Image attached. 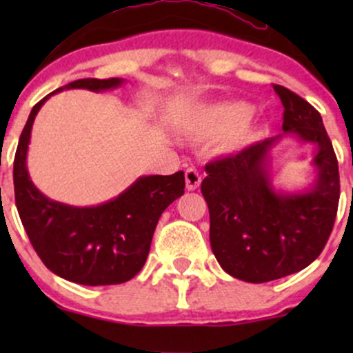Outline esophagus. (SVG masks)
<instances>
[{"instance_id": "obj_1", "label": "esophagus", "mask_w": 353, "mask_h": 353, "mask_svg": "<svg viewBox=\"0 0 353 353\" xmlns=\"http://www.w3.org/2000/svg\"><path fill=\"white\" fill-rule=\"evenodd\" d=\"M201 174L194 168L185 171V188H188V190H196L201 185Z\"/></svg>"}]
</instances>
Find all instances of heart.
Listing matches in <instances>:
<instances>
[{"label":"heart","instance_id":"1","mask_svg":"<svg viewBox=\"0 0 353 353\" xmlns=\"http://www.w3.org/2000/svg\"><path fill=\"white\" fill-rule=\"evenodd\" d=\"M252 108L245 103H217L204 108L192 124V134L217 137L229 132L228 148L242 149L262 134L261 124L249 119Z\"/></svg>","mask_w":353,"mask_h":353}]
</instances>
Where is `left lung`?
Wrapping results in <instances>:
<instances>
[{"label": "left lung", "instance_id": "obj_1", "mask_svg": "<svg viewBox=\"0 0 353 353\" xmlns=\"http://www.w3.org/2000/svg\"><path fill=\"white\" fill-rule=\"evenodd\" d=\"M283 106L282 134L205 165L201 190L209 208L210 247L229 275L262 283L305 269L334 228L339 164L322 116L305 99L274 86ZM285 137L314 143L316 179L301 191L273 185L272 149Z\"/></svg>", "mask_w": 353, "mask_h": 353}]
</instances>
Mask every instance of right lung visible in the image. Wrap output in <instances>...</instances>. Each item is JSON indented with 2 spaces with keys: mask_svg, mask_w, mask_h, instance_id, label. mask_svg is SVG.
Returning a JSON list of instances; mask_svg holds the SVG:
<instances>
[{
  "mask_svg": "<svg viewBox=\"0 0 353 353\" xmlns=\"http://www.w3.org/2000/svg\"><path fill=\"white\" fill-rule=\"evenodd\" d=\"M123 78L78 79L56 89L31 109L14 156V199L19 217L44 265L81 285H114L131 281L143 269L161 214L184 194V172L141 176L119 196L103 204L78 205L52 201L28 172V145L36 114L64 89L108 91Z\"/></svg>",
  "mask_w": 353,
  "mask_h": 353,
  "instance_id": "1",
  "label": "right lung"
}]
</instances>
